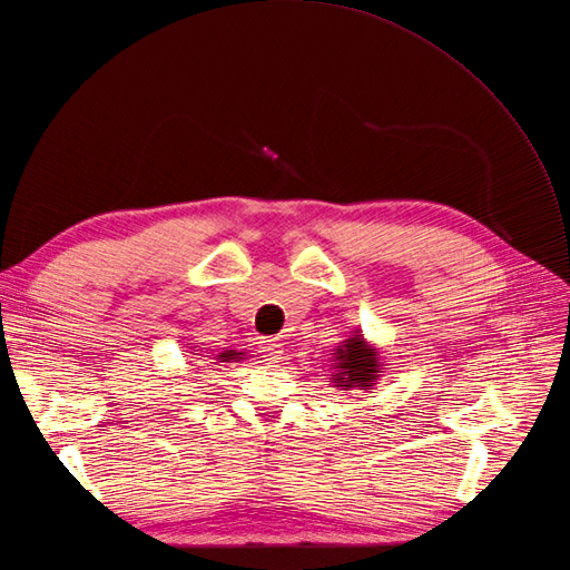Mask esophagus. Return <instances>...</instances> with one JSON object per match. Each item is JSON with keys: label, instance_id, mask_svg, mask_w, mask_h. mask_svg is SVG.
I'll use <instances>...</instances> for the list:
<instances>
[{"label": "esophagus", "instance_id": "34e87169", "mask_svg": "<svg viewBox=\"0 0 570 570\" xmlns=\"http://www.w3.org/2000/svg\"><path fill=\"white\" fill-rule=\"evenodd\" d=\"M259 352H262L266 358L278 361V358H283V343H281L278 338L262 341V343H259Z\"/></svg>", "mask_w": 570, "mask_h": 570}]
</instances>
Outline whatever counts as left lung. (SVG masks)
<instances>
[{
  "label": "left lung",
  "mask_w": 570,
  "mask_h": 570,
  "mask_svg": "<svg viewBox=\"0 0 570 570\" xmlns=\"http://www.w3.org/2000/svg\"><path fill=\"white\" fill-rule=\"evenodd\" d=\"M333 354H336L333 356L336 373L331 375V382L343 391L373 389L380 373H384L380 354L365 343L358 331H354V338H347L338 350H333Z\"/></svg>",
  "instance_id": "obj_1"
}]
</instances>
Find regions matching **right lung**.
Segmentation results:
<instances>
[{"label": "right lung", "mask_w": 570, "mask_h": 570, "mask_svg": "<svg viewBox=\"0 0 570 570\" xmlns=\"http://www.w3.org/2000/svg\"><path fill=\"white\" fill-rule=\"evenodd\" d=\"M244 354H246V352H237V350H225L223 354H218V358H220V361H225V363H229V361H239Z\"/></svg>", "instance_id": "right-lung-1"}]
</instances>
